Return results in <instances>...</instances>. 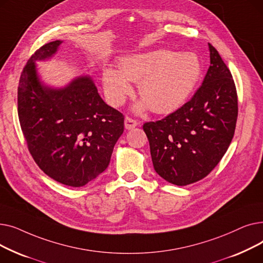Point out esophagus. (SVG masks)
I'll return each instance as SVG.
<instances>
[{"label": "esophagus", "instance_id": "obj_1", "mask_svg": "<svg viewBox=\"0 0 263 263\" xmlns=\"http://www.w3.org/2000/svg\"><path fill=\"white\" fill-rule=\"evenodd\" d=\"M137 124H139V122H137L135 119L129 117V116H127L126 118H124V127H126L127 130L135 128Z\"/></svg>", "mask_w": 263, "mask_h": 263}]
</instances>
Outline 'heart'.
I'll return each instance as SVG.
<instances>
[{
  "mask_svg": "<svg viewBox=\"0 0 263 263\" xmlns=\"http://www.w3.org/2000/svg\"><path fill=\"white\" fill-rule=\"evenodd\" d=\"M201 77V63L195 53L159 49L130 54L118 61V70L108 68L102 74L108 102L118 106L132 92L129 81L137 82L144 102L158 114H170L183 106Z\"/></svg>",
  "mask_w": 263,
  "mask_h": 263,
  "instance_id": "obj_1",
  "label": "heart"
}]
</instances>
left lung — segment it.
<instances>
[{
    "label": "left lung",
    "mask_w": 263,
    "mask_h": 263,
    "mask_svg": "<svg viewBox=\"0 0 263 263\" xmlns=\"http://www.w3.org/2000/svg\"><path fill=\"white\" fill-rule=\"evenodd\" d=\"M210 67L192 99L165 118L145 122L155 171L182 186L208 176L231 143L238 95L231 72L209 44Z\"/></svg>",
    "instance_id": "8db88e82"
}]
</instances>
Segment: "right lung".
Wrapping results in <instances>:
<instances>
[{
  "label": "right lung",
  "mask_w": 263,
  "mask_h": 263,
  "mask_svg": "<svg viewBox=\"0 0 263 263\" xmlns=\"http://www.w3.org/2000/svg\"><path fill=\"white\" fill-rule=\"evenodd\" d=\"M61 40L40 47L27 61L18 86V116L34 161L62 184L79 187L103 173L123 132V115L107 105L89 77L65 88L41 84L35 61L51 58Z\"/></svg>",
  "instance_id": "1"
}]
</instances>
